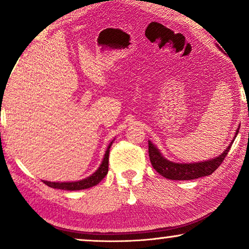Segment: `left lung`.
<instances>
[{
	"label": "left lung",
	"mask_w": 249,
	"mask_h": 249,
	"mask_svg": "<svg viewBox=\"0 0 249 249\" xmlns=\"http://www.w3.org/2000/svg\"><path fill=\"white\" fill-rule=\"evenodd\" d=\"M239 131V128L237 129L236 135ZM236 137V136H234ZM233 142V141H232ZM232 142L228 146L226 151L217 158L210 160V161L199 162V163H189V164H183V163H175L163 158L159 149L148 142V154L151 163L156 171L160 175L164 177L166 179L171 180H193L197 178H202L212 175L215 170L221 165L223 160L228 155V152L230 151Z\"/></svg>",
	"instance_id": "1"
}]
</instances>
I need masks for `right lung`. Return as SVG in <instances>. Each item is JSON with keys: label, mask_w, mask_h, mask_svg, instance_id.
Listing matches in <instances>:
<instances>
[{"label": "right lung", "mask_w": 249, "mask_h": 249, "mask_svg": "<svg viewBox=\"0 0 249 249\" xmlns=\"http://www.w3.org/2000/svg\"><path fill=\"white\" fill-rule=\"evenodd\" d=\"M112 142L108 145V147L105 152L103 162L100 165V168L97 169V171L93 173L88 178L80 180V181H74V182H51V181H44L45 185H47L51 188H56V189H64V190H80V189H87L90 187L96 186L105 176L107 175L108 171V154H110V147Z\"/></svg>", "instance_id": "1"}]
</instances>
